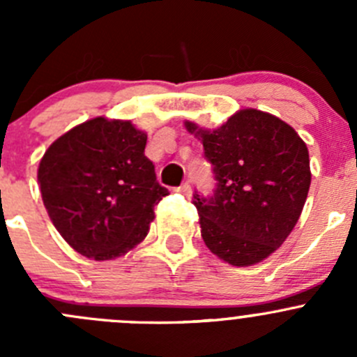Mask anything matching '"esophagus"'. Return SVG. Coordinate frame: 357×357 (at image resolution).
Listing matches in <instances>:
<instances>
[{"mask_svg": "<svg viewBox=\"0 0 357 357\" xmlns=\"http://www.w3.org/2000/svg\"><path fill=\"white\" fill-rule=\"evenodd\" d=\"M178 192L183 193L185 197H190V195H192V186H190V183H185V185L179 186Z\"/></svg>", "mask_w": 357, "mask_h": 357, "instance_id": "obj_1", "label": "esophagus"}]
</instances>
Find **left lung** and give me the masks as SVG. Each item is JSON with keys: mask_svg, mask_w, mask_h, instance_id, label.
<instances>
[{"mask_svg": "<svg viewBox=\"0 0 357 357\" xmlns=\"http://www.w3.org/2000/svg\"><path fill=\"white\" fill-rule=\"evenodd\" d=\"M214 165L215 193L195 195L205 245L231 266H254L278 250L311 186L309 152L290 124L257 109H242L215 129L185 121Z\"/></svg>", "mask_w": 357, "mask_h": 357, "instance_id": "obj_1", "label": "left lung"}]
</instances>
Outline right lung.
Returning a JSON list of instances; mask_svg holds the SVG:
<instances>
[{"mask_svg": "<svg viewBox=\"0 0 357 357\" xmlns=\"http://www.w3.org/2000/svg\"><path fill=\"white\" fill-rule=\"evenodd\" d=\"M145 146L146 132L131 121L95 117L56 138L39 162L50 219L84 257H121L149 235L153 207L169 192Z\"/></svg>", "mask_w": 357, "mask_h": 357, "instance_id": "add662e5", "label": "right lung"}]
</instances>
